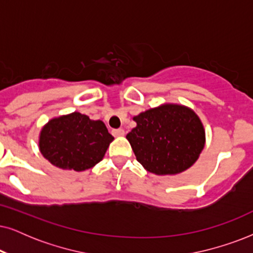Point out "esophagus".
<instances>
[{
    "instance_id": "1",
    "label": "esophagus",
    "mask_w": 253,
    "mask_h": 253,
    "mask_svg": "<svg viewBox=\"0 0 253 253\" xmlns=\"http://www.w3.org/2000/svg\"><path fill=\"white\" fill-rule=\"evenodd\" d=\"M112 134H113L114 136H124L125 135V130L123 128L113 129V130H112Z\"/></svg>"
}]
</instances>
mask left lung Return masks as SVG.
Instances as JSON below:
<instances>
[{
    "label": "left lung",
    "mask_w": 253,
    "mask_h": 253,
    "mask_svg": "<svg viewBox=\"0 0 253 253\" xmlns=\"http://www.w3.org/2000/svg\"><path fill=\"white\" fill-rule=\"evenodd\" d=\"M126 135L136 160L155 175H176L190 168L206 145L200 117L184 105L166 103L133 117Z\"/></svg>",
    "instance_id": "8db88e82"
}]
</instances>
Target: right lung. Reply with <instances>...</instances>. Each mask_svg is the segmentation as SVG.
Here are the masks:
<instances>
[{"mask_svg": "<svg viewBox=\"0 0 253 253\" xmlns=\"http://www.w3.org/2000/svg\"><path fill=\"white\" fill-rule=\"evenodd\" d=\"M113 140L103 121L73 112L47 121L41 129L38 147L55 167L84 171L104 159Z\"/></svg>", "mask_w": 253, "mask_h": 253, "instance_id": "1", "label": "right lung"}]
</instances>
